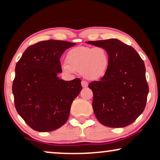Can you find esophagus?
Listing matches in <instances>:
<instances>
[{
    "label": "esophagus",
    "mask_w": 160,
    "mask_h": 160,
    "mask_svg": "<svg viewBox=\"0 0 160 160\" xmlns=\"http://www.w3.org/2000/svg\"><path fill=\"white\" fill-rule=\"evenodd\" d=\"M82 85L83 87H87V86H88V82H87V81H82Z\"/></svg>",
    "instance_id": "1"
}]
</instances>
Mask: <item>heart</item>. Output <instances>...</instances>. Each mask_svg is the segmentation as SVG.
Returning <instances> with one entry per match:
<instances>
[{"instance_id": "heart-1", "label": "heart", "mask_w": 160, "mask_h": 160, "mask_svg": "<svg viewBox=\"0 0 160 160\" xmlns=\"http://www.w3.org/2000/svg\"><path fill=\"white\" fill-rule=\"evenodd\" d=\"M66 62L61 65L62 71L66 74L82 72L87 79L98 80L108 71L110 59L102 47H78L68 52Z\"/></svg>"}]
</instances>
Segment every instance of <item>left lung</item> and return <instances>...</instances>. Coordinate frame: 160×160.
<instances>
[{
	"mask_svg": "<svg viewBox=\"0 0 160 160\" xmlns=\"http://www.w3.org/2000/svg\"><path fill=\"white\" fill-rule=\"evenodd\" d=\"M108 52L110 64L100 81L89 83L96 118L109 128L130 125L143 113L148 93L143 60L134 48L118 39L88 41Z\"/></svg>",
	"mask_w": 160,
	"mask_h": 160,
	"instance_id": "1",
	"label": "left lung"
}]
</instances>
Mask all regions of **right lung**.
<instances>
[{"label":"right lung","instance_id":"add662e5","mask_svg":"<svg viewBox=\"0 0 160 160\" xmlns=\"http://www.w3.org/2000/svg\"><path fill=\"white\" fill-rule=\"evenodd\" d=\"M76 43L58 40L30 46L15 67L12 92L17 113L32 130L50 132L67 122L73 100L82 89L80 78L64 81L60 58Z\"/></svg>","mask_w":160,"mask_h":160}]
</instances>
